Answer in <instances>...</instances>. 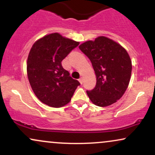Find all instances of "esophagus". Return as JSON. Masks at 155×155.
I'll use <instances>...</instances> for the list:
<instances>
[{"instance_id":"1","label":"esophagus","mask_w":155,"mask_h":155,"mask_svg":"<svg viewBox=\"0 0 155 155\" xmlns=\"http://www.w3.org/2000/svg\"><path fill=\"white\" fill-rule=\"evenodd\" d=\"M79 81L80 84H82V83H83V78L82 77H80V79H79Z\"/></svg>"}]
</instances>
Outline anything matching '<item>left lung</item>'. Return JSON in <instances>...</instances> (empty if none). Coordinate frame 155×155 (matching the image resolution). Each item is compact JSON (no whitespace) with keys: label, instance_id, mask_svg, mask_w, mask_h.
Returning <instances> with one entry per match:
<instances>
[{"label":"left lung","instance_id":"left-lung-1","mask_svg":"<svg viewBox=\"0 0 155 155\" xmlns=\"http://www.w3.org/2000/svg\"><path fill=\"white\" fill-rule=\"evenodd\" d=\"M79 48L91 61L96 75V85L87 91L94 104L106 107L124 95L132 72V62L125 49L114 41L99 36L87 41Z\"/></svg>","mask_w":155,"mask_h":155}]
</instances>
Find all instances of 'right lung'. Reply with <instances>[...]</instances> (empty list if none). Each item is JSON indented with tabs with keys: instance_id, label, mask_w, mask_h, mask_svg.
<instances>
[{
	"instance_id": "add662e5",
	"label": "right lung",
	"mask_w": 155,
	"mask_h": 155,
	"mask_svg": "<svg viewBox=\"0 0 155 155\" xmlns=\"http://www.w3.org/2000/svg\"><path fill=\"white\" fill-rule=\"evenodd\" d=\"M79 44L58 33L45 35L33 44L27 61V74L32 90L43 104L60 108L71 100L80 83L71 77L61 62Z\"/></svg>"
}]
</instances>
